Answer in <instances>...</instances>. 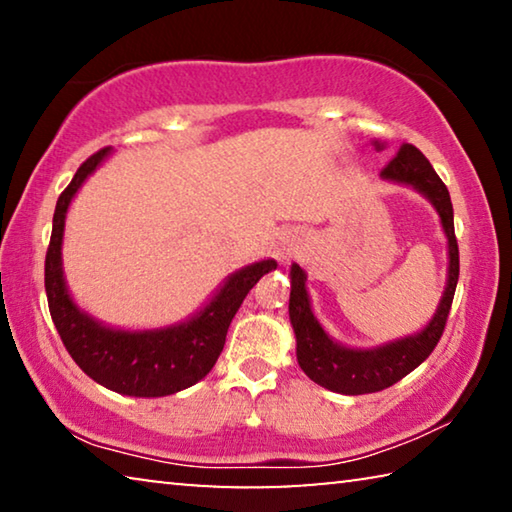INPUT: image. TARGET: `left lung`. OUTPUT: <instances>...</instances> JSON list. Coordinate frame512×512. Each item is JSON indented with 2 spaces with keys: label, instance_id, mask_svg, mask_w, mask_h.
Here are the masks:
<instances>
[{
  "label": "left lung",
  "instance_id": "obj_1",
  "mask_svg": "<svg viewBox=\"0 0 512 512\" xmlns=\"http://www.w3.org/2000/svg\"><path fill=\"white\" fill-rule=\"evenodd\" d=\"M377 144V142H375ZM379 149V144H377ZM381 178L391 183L411 185L418 189L436 207L440 223L447 235L449 246V275L443 300L429 325L420 334L406 336V339L381 345L375 350H352L334 343L325 334V329L314 316L309 305V293L305 287L307 275L298 264L291 266V298H289V318L296 332V354L300 368L305 375L316 381L327 391L343 395H363L377 393L393 386L402 377L409 375L420 363L429 357L436 348L440 336L445 332L449 309H452L456 282H458V244L454 235V210L452 198L443 180L433 171L431 162L415 149L413 144H402L395 158L381 169Z\"/></svg>",
  "mask_w": 512,
  "mask_h": 512
}]
</instances>
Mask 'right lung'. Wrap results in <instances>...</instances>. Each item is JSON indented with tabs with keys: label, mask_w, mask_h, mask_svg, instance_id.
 Wrapping results in <instances>:
<instances>
[{
	"label": "right lung",
	"mask_w": 512,
	"mask_h": 512,
	"mask_svg": "<svg viewBox=\"0 0 512 512\" xmlns=\"http://www.w3.org/2000/svg\"><path fill=\"white\" fill-rule=\"evenodd\" d=\"M110 146L85 160L72 183L58 196L54 228L45 259V289L51 320L72 359L85 375L110 391L133 397H162L194 386L214 368L225 334L248 291L259 277L277 266L273 259L255 262L232 273L221 291L187 323L144 332H124L101 325L74 305L63 277L65 216L85 178L108 158Z\"/></svg>",
	"instance_id": "obj_1"
}]
</instances>
